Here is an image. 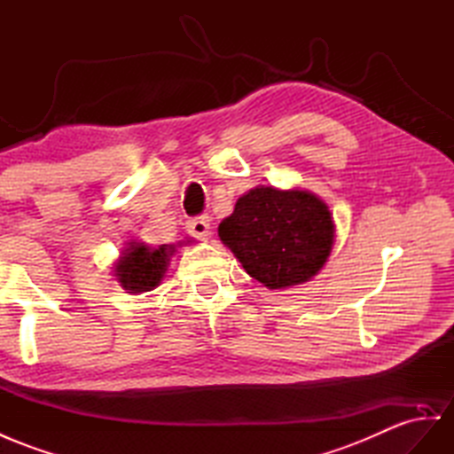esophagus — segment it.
Here are the masks:
<instances>
[{
    "label": "esophagus",
    "mask_w": 454,
    "mask_h": 454,
    "mask_svg": "<svg viewBox=\"0 0 454 454\" xmlns=\"http://www.w3.org/2000/svg\"><path fill=\"white\" fill-rule=\"evenodd\" d=\"M188 230L193 238L207 239L208 236H211V220H208V216L192 218L188 223Z\"/></svg>",
    "instance_id": "obj_1"
}]
</instances>
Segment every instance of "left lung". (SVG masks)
Listing matches in <instances>:
<instances>
[{
  "mask_svg": "<svg viewBox=\"0 0 454 454\" xmlns=\"http://www.w3.org/2000/svg\"><path fill=\"white\" fill-rule=\"evenodd\" d=\"M335 226L328 205L305 190L259 185L241 195L218 238L246 272L269 289L315 278L326 264Z\"/></svg>",
  "mask_w": 454,
  "mask_h": 454,
  "instance_id": "1",
  "label": "left lung"
}]
</instances>
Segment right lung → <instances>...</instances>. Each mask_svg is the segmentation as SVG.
Instances as JSON below:
<instances>
[{
	"mask_svg": "<svg viewBox=\"0 0 454 454\" xmlns=\"http://www.w3.org/2000/svg\"><path fill=\"white\" fill-rule=\"evenodd\" d=\"M176 246H159L157 249L130 241L114 262V276L128 294H142L155 289L165 276Z\"/></svg>",
	"mask_w": 454,
	"mask_h": 454,
	"instance_id": "1",
	"label": "right lung"
}]
</instances>
